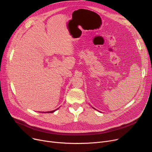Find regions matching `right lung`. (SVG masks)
I'll list each match as a JSON object with an SVG mask.
<instances>
[{
	"label": "right lung",
	"mask_w": 152,
	"mask_h": 152,
	"mask_svg": "<svg viewBox=\"0 0 152 152\" xmlns=\"http://www.w3.org/2000/svg\"><path fill=\"white\" fill-rule=\"evenodd\" d=\"M57 110H58V109H57ZM55 110H53V111H48L47 113H53V112H54V111H55ZM43 113H44V112H43ZM45 113H47V112H45Z\"/></svg>",
	"instance_id": "1"
}]
</instances>
